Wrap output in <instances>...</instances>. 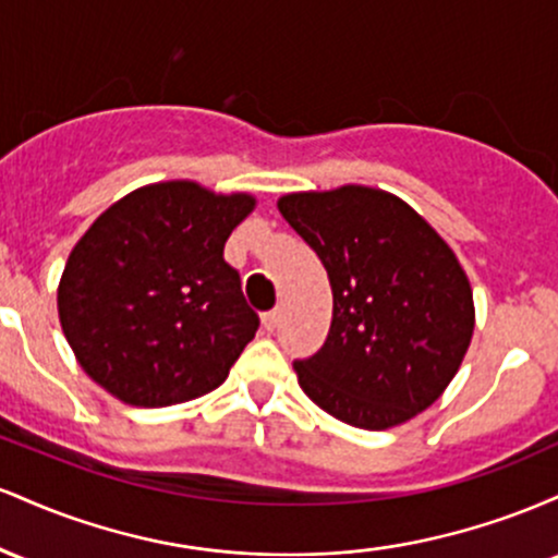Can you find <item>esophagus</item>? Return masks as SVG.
<instances>
[{"label":"esophagus","mask_w":558,"mask_h":558,"mask_svg":"<svg viewBox=\"0 0 558 558\" xmlns=\"http://www.w3.org/2000/svg\"><path fill=\"white\" fill-rule=\"evenodd\" d=\"M278 323H280V310H270L262 315V325H265V330H275L278 328Z\"/></svg>","instance_id":"esophagus-1"}]
</instances>
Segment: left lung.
<instances>
[{"instance_id":"obj_1","label":"left lung","mask_w":558,"mask_h":558,"mask_svg":"<svg viewBox=\"0 0 558 558\" xmlns=\"http://www.w3.org/2000/svg\"><path fill=\"white\" fill-rule=\"evenodd\" d=\"M278 209L323 259L332 288L323 349L293 362L304 393L362 430L425 412L457 375L475 330L457 254L380 189L288 194Z\"/></svg>"}]
</instances>
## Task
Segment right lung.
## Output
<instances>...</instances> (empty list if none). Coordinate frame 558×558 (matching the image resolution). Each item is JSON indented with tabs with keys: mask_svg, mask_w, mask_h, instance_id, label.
I'll list each match as a JSON object with an SVG mask.
<instances>
[{
	"mask_svg": "<svg viewBox=\"0 0 558 558\" xmlns=\"http://www.w3.org/2000/svg\"><path fill=\"white\" fill-rule=\"evenodd\" d=\"M252 209L248 194L168 181L96 217L57 288L62 332L94 383L155 409L226 380L259 328L239 270L222 257Z\"/></svg>",
	"mask_w": 558,
	"mask_h": 558,
	"instance_id": "right-lung-1",
	"label": "right lung"
}]
</instances>
